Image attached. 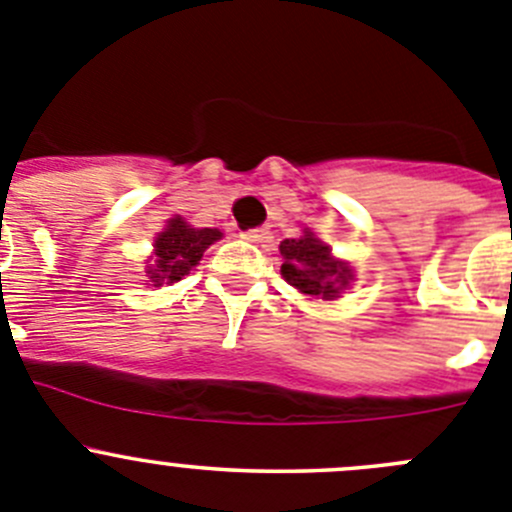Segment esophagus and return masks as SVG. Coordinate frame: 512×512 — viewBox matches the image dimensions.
Instances as JSON below:
<instances>
[{"label": "esophagus", "mask_w": 512, "mask_h": 512, "mask_svg": "<svg viewBox=\"0 0 512 512\" xmlns=\"http://www.w3.org/2000/svg\"><path fill=\"white\" fill-rule=\"evenodd\" d=\"M241 236L246 238V241H251V243H266V241H269V231H264V228H248V231H243Z\"/></svg>", "instance_id": "obj_1"}]
</instances>
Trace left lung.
<instances>
[{
	"mask_svg": "<svg viewBox=\"0 0 512 512\" xmlns=\"http://www.w3.org/2000/svg\"><path fill=\"white\" fill-rule=\"evenodd\" d=\"M284 264L281 274L301 294L316 299H337L339 291L352 281V269L342 261L329 256V246L314 238V233H304L301 238H286L279 246Z\"/></svg>",
	"mask_w": 512,
	"mask_h": 512,
	"instance_id": "obj_1",
	"label": "left lung"
}]
</instances>
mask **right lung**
Instances as JSON below:
<instances>
[{
  "label": "right lung",
  "instance_id": "1",
  "mask_svg": "<svg viewBox=\"0 0 512 512\" xmlns=\"http://www.w3.org/2000/svg\"><path fill=\"white\" fill-rule=\"evenodd\" d=\"M221 238L216 228H191L183 218H170L168 228L155 238V259L148 266L153 286L175 284L201 261L203 251Z\"/></svg>",
  "mask_w": 512,
  "mask_h": 512
}]
</instances>
